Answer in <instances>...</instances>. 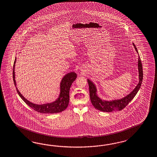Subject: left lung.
Here are the masks:
<instances>
[{
  "mask_svg": "<svg viewBox=\"0 0 157 157\" xmlns=\"http://www.w3.org/2000/svg\"><path fill=\"white\" fill-rule=\"evenodd\" d=\"M133 46L136 51L138 52L137 48L136 45L133 43ZM138 69L139 72V82L136 88L132 92L127 95L125 97L121 98L120 100H113L112 101H106L102 100L97 94L96 86V85L92 81L88 79V82L89 89V95L90 98V101L93 105L95 108L99 110L100 111L104 112H112L113 111L121 110L125 108L126 106L128 105L129 102L132 100L133 98L137 94L139 89L141 88V84L143 80V69L142 65L141 63V59L140 56H138Z\"/></svg>",
  "mask_w": 157,
  "mask_h": 157,
  "instance_id": "obj_1",
  "label": "left lung"
}]
</instances>
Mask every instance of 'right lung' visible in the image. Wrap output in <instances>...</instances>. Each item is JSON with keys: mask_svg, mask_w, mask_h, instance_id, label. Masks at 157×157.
Returning <instances> with one entry per match:
<instances>
[{"mask_svg": "<svg viewBox=\"0 0 157 157\" xmlns=\"http://www.w3.org/2000/svg\"><path fill=\"white\" fill-rule=\"evenodd\" d=\"M16 57L14 61L13 66V80L15 86H16V91L19 94L21 98L24 101L25 104L35 110L37 112L47 114H53L60 113L64 111L68 105L69 101V89L74 81L76 80L77 74L75 72H71L66 74L62 78L60 85V93L56 100L51 103L38 105L33 104L31 102L27 100L21 93L16 87V81H15V66L16 63Z\"/></svg>", "mask_w": 157, "mask_h": 157, "instance_id": "1", "label": "right lung"}]
</instances>
